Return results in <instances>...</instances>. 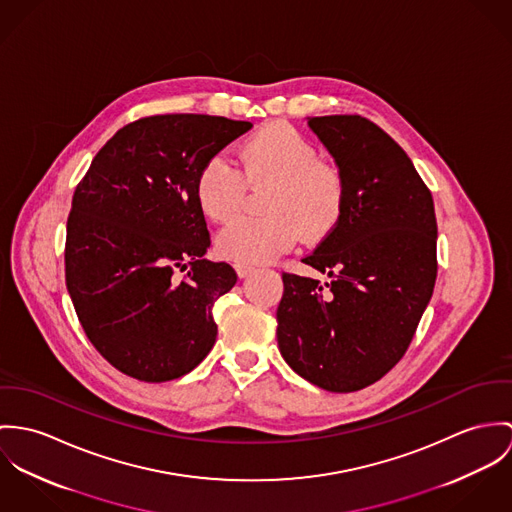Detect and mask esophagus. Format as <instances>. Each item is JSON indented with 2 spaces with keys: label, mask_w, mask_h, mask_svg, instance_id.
Returning a JSON list of instances; mask_svg holds the SVG:
<instances>
[{
  "label": "esophagus",
  "mask_w": 512,
  "mask_h": 512,
  "mask_svg": "<svg viewBox=\"0 0 512 512\" xmlns=\"http://www.w3.org/2000/svg\"><path fill=\"white\" fill-rule=\"evenodd\" d=\"M235 271H237V275H239L241 279H245V277H249V275L255 271V267H253V265H245V263H237V265H235Z\"/></svg>",
  "instance_id": "34e87169"
}]
</instances>
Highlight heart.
I'll list each match as a JSON object with an SVG mask.
<instances>
[{
    "label": "heart",
    "mask_w": 512,
    "mask_h": 512,
    "mask_svg": "<svg viewBox=\"0 0 512 512\" xmlns=\"http://www.w3.org/2000/svg\"><path fill=\"white\" fill-rule=\"evenodd\" d=\"M237 166L222 155L202 163L194 180L200 212L218 224L241 208L247 186L271 184L259 218H239L220 231L216 249L235 263H269L294 245L326 237L340 224L347 182L334 163L296 127L275 121L251 133L237 149Z\"/></svg>",
    "instance_id": "obj_1"
}]
</instances>
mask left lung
Masks as SVG:
<instances>
[{"label": "left lung", "instance_id": "8db88e82", "mask_svg": "<svg viewBox=\"0 0 512 512\" xmlns=\"http://www.w3.org/2000/svg\"><path fill=\"white\" fill-rule=\"evenodd\" d=\"M347 182L340 224L302 261L330 281L283 273L277 340L306 381L361 391L416 334L438 275L432 192L408 155L361 115L310 117Z\"/></svg>", "mask_w": 512, "mask_h": 512}]
</instances>
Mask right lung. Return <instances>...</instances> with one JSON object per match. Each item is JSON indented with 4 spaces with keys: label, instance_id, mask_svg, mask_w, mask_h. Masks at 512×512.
I'll return each instance as SVG.
<instances>
[{
    "label": "right lung",
    "instance_id": "1",
    "mask_svg": "<svg viewBox=\"0 0 512 512\" xmlns=\"http://www.w3.org/2000/svg\"><path fill=\"white\" fill-rule=\"evenodd\" d=\"M251 127L220 115H147L121 127L78 182L66 222V288L84 334L123 375L172 381L214 347L212 308L237 275L202 259L210 231L194 180ZM176 268L187 271L180 280Z\"/></svg>",
    "mask_w": 512,
    "mask_h": 512
}]
</instances>
